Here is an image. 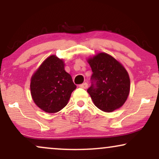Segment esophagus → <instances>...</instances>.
Returning a JSON list of instances; mask_svg holds the SVG:
<instances>
[{
  "instance_id": "34e87169",
  "label": "esophagus",
  "mask_w": 159,
  "mask_h": 159,
  "mask_svg": "<svg viewBox=\"0 0 159 159\" xmlns=\"http://www.w3.org/2000/svg\"><path fill=\"white\" fill-rule=\"evenodd\" d=\"M79 87H81V88H83V89H87V87H88V84H87V83H84L82 84H80Z\"/></svg>"
}]
</instances>
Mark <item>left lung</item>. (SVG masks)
<instances>
[{
  "instance_id": "left-lung-1",
  "label": "left lung",
  "mask_w": 159,
  "mask_h": 159,
  "mask_svg": "<svg viewBox=\"0 0 159 159\" xmlns=\"http://www.w3.org/2000/svg\"><path fill=\"white\" fill-rule=\"evenodd\" d=\"M93 71L92 85L87 90L94 105L105 112L119 109L130 92V78L126 69L107 53H98L87 59Z\"/></svg>"
}]
</instances>
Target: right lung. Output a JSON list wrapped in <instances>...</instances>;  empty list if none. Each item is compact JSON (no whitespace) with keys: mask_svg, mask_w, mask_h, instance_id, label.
Masks as SVG:
<instances>
[{"mask_svg":"<svg viewBox=\"0 0 159 159\" xmlns=\"http://www.w3.org/2000/svg\"><path fill=\"white\" fill-rule=\"evenodd\" d=\"M64 61L51 55L42 63L30 79L34 103L46 113H57L68 104L76 85L64 69Z\"/></svg>","mask_w":159,"mask_h":159,"instance_id":"1","label":"right lung"}]
</instances>
